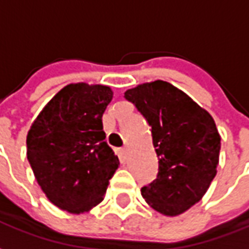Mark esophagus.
Returning a JSON list of instances; mask_svg holds the SVG:
<instances>
[{
  "label": "esophagus",
  "mask_w": 249,
  "mask_h": 249,
  "mask_svg": "<svg viewBox=\"0 0 249 249\" xmlns=\"http://www.w3.org/2000/svg\"><path fill=\"white\" fill-rule=\"evenodd\" d=\"M117 152H119L120 157H125L128 155V148H120V149H117Z\"/></svg>",
  "instance_id": "esophagus-1"
}]
</instances>
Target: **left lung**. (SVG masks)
I'll use <instances>...</instances> for the list:
<instances>
[{
	"instance_id": "left-lung-1",
	"label": "left lung",
	"mask_w": 249,
	"mask_h": 249,
	"mask_svg": "<svg viewBox=\"0 0 249 249\" xmlns=\"http://www.w3.org/2000/svg\"><path fill=\"white\" fill-rule=\"evenodd\" d=\"M152 130L159 157L156 180L141 188L152 208L178 216L198 203L216 176L220 137L212 116L172 84L157 80L128 89Z\"/></svg>"
}]
</instances>
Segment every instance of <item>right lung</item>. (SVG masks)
<instances>
[{"label":"right lung","mask_w":249,"mask_h":249,"mask_svg":"<svg viewBox=\"0 0 249 249\" xmlns=\"http://www.w3.org/2000/svg\"><path fill=\"white\" fill-rule=\"evenodd\" d=\"M113 92L105 85L69 84L57 93L26 136V156L49 201L84 213L104 200L119 157L107 144L103 114Z\"/></svg>","instance_id":"obj_1"}]
</instances>
